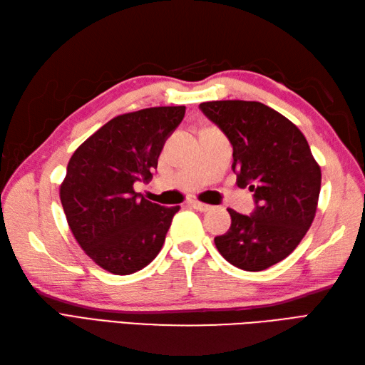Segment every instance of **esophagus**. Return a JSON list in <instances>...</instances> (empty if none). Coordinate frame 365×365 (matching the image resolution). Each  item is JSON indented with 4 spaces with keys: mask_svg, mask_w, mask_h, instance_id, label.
Listing matches in <instances>:
<instances>
[{
    "mask_svg": "<svg viewBox=\"0 0 365 365\" xmlns=\"http://www.w3.org/2000/svg\"><path fill=\"white\" fill-rule=\"evenodd\" d=\"M190 205H191L192 208H196L197 212H208V210H210V208H212V205L202 204V202H199V200H191Z\"/></svg>",
    "mask_w": 365,
    "mask_h": 365,
    "instance_id": "esophagus-1",
    "label": "esophagus"
}]
</instances>
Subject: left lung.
I'll return each instance as SVG.
<instances>
[{
	"label": "left lung",
	"mask_w": 365,
	"mask_h": 365,
	"mask_svg": "<svg viewBox=\"0 0 365 365\" xmlns=\"http://www.w3.org/2000/svg\"><path fill=\"white\" fill-rule=\"evenodd\" d=\"M234 147L238 187L254 192L247 216L227 208L230 229L215 238L220 254L245 271L284 260L315 218L322 170L304 135L282 114L260 102L221 100L199 105Z\"/></svg>",
	"instance_id": "left-lung-1"
}]
</instances>
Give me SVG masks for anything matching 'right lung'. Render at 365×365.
<instances>
[{
	"instance_id": "obj_1",
	"label": "right lung",
	"mask_w": 365,
	"mask_h": 365,
	"mask_svg": "<svg viewBox=\"0 0 365 365\" xmlns=\"http://www.w3.org/2000/svg\"><path fill=\"white\" fill-rule=\"evenodd\" d=\"M185 106L145 108L106 122L72 155L59 188L81 250L113 274L136 273L157 257L174 215L133 190L150 182Z\"/></svg>"
}]
</instances>
